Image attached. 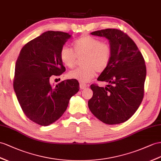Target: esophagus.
Instances as JSON below:
<instances>
[{
    "label": "esophagus",
    "mask_w": 161,
    "mask_h": 161,
    "mask_svg": "<svg viewBox=\"0 0 161 161\" xmlns=\"http://www.w3.org/2000/svg\"><path fill=\"white\" fill-rule=\"evenodd\" d=\"M88 87V85L86 84H84V83H80V89L83 90V89H85L86 88Z\"/></svg>",
    "instance_id": "obj_1"
}]
</instances>
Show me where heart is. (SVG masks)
I'll use <instances>...</instances> for the list:
<instances>
[{"mask_svg":"<svg viewBox=\"0 0 161 161\" xmlns=\"http://www.w3.org/2000/svg\"><path fill=\"white\" fill-rule=\"evenodd\" d=\"M72 49L67 46L61 48L60 60L66 67L71 69L76 64L77 58H81L83 67L68 73V77L86 83L95 76L97 71L103 72L108 67L112 56L109 43L90 35L82 36L73 43Z\"/></svg>","mask_w":161,"mask_h":161,"instance_id":"obj_1","label":"heart"}]
</instances>
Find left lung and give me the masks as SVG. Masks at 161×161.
Listing matches in <instances>:
<instances>
[{"mask_svg": "<svg viewBox=\"0 0 161 161\" xmlns=\"http://www.w3.org/2000/svg\"><path fill=\"white\" fill-rule=\"evenodd\" d=\"M105 36L112 49L110 63L98 77L107 87L92 84L88 107L94 116L108 125L122 123L133 116L144 95L146 67L137 45L123 31L107 28L91 32Z\"/></svg>", "mask_w": 161, "mask_h": 161, "instance_id": "8db88e82", "label": "left lung"}]
</instances>
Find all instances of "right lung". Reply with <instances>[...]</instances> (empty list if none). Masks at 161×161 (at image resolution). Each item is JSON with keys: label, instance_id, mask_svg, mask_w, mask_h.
Listing matches in <instances>:
<instances>
[{"label": "right lung", "instance_id": "obj_1", "mask_svg": "<svg viewBox=\"0 0 161 161\" xmlns=\"http://www.w3.org/2000/svg\"><path fill=\"white\" fill-rule=\"evenodd\" d=\"M70 37L67 32H45L24 45L16 61V97L26 117L39 125L48 126L59 119L70 98L79 91L76 80H64L56 86L49 82L51 76L65 71L59 53Z\"/></svg>", "mask_w": 161, "mask_h": 161}]
</instances>
